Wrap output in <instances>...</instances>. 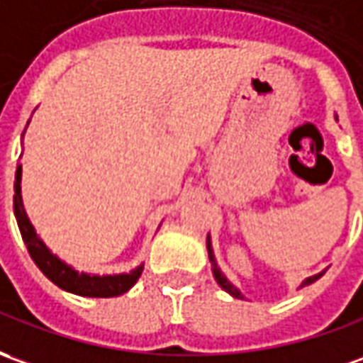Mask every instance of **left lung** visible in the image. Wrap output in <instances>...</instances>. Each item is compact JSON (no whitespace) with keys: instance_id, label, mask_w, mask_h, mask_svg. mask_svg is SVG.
I'll use <instances>...</instances> for the list:
<instances>
[{"instance_id":"8db88e82","label":"left lung","mask_w":363,"mask_h":363,"mask_svg":"<svg viewBox=\"0 0 363 363\" xmlns=\"http://www.w3.org/2000/svg\"><path fill=\"white\" fill-rule=\"evenodd\" d=\"M207 253H209V261H211V269H213V277H215V281H217V284H219V286H221L225 292H229L231 296H235V298H243L241 291H239L237 286H233L231 282L227 281V277H225L223 272L219 271V267H217V261H215L213 249H211V241H209V237H207ZM322 274H324V271L318 272V274H314V277H308V279H306V281L301 284V289H302V286H308V284H312L314 281H318Z\"/></svg>"}]
</instances>
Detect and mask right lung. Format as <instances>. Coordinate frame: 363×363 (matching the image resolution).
Listing matches in <instances>:
<instances>
[{"label":"right lung","instance_id":"obj_1","mask_svg":"<svg viewBox=\"0 0 363 363\" xmlns=\"http://www.w3.org/2000/svg\"><path fill=\"white\" fill-rule=\"evenodd\" d=\"M29 124V122H27ZM13 211L19 231L23 237L27 251L31 255L39 271L51 282H55L59 289L79 296H92V298H110V296H120L128 292L142 274L144 264L138 269L122 274H89V272L74 271L67 262H62L57 255H52L47 245L41 241V237L35 233V227L29 221V217L23 209V199H21V166H17L15 172V196H13Z\"/></svg>","mask_w":363,"mask_h":363}]
</instances>
